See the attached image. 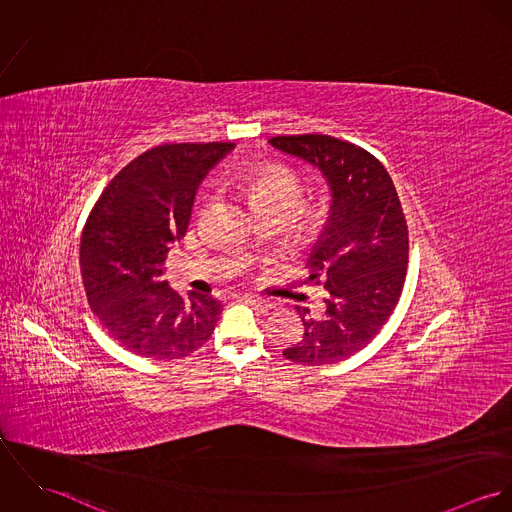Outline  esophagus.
<instances>
[{
  "label": "esophagus",
  "instance_id": "1",
  "mask_svg": "<svg viewBox=\"0 0 512 512\" xmlns=\"http://www.w3.org/2000/svg\"><path fill=\"white\" fill-rule=\"evenodd\" d=\"M242 299H244L246 303H250L252 307H256L258 311H262V313H268V311H272V309L276 307V303H274V301L264 299V297H256V295H244Z\"/></svg>",
  "mask_w": 512,
  "mask_h": 512
}]
</instances>
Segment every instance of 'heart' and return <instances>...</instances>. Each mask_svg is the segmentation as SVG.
Returning a JSON list of instances; mask_svg holds the SVG:
<instances>
[{"instance_id": "b5f03b06", "label": "heart", "mask_w": 512, "mask_h": 512, "mask_svg": "<svg viewBox=\"0 0 512 512\" xmlns=\"http://www.w3.org/2000/svg\"><path fill=\"white\" fill-rule=\"evenodd\" d=\"M242 187L254 201V205L264 213H286L290 215L303 197L301 175L284 163L262 165L240 177ZM323 217L321 207H311L307 222L317 224Z\"/></svg>"}]
</instances>
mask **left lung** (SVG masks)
<instances>
[{
  "label": "left lung",
  "instance_id": "obj_1",
  "mask_svg": "<svg viewBox=\"0 0 512 512\" xmlns=\"http://www.w3.org/2000/svg\"><path fill=\"white\" fill-rule=\"evenodd\" d=\"M270 144L319 167L333 191L331 217L305 284L323 286V311L297 307L299 343L284 357L331 365L365 349L390 319L406 282L408 224L384 165L363 147L325 134L276 136Z\"/></svg>",
  "mask_w": 512,
  "mask_h": 512
}]
</instances>
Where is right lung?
<instances>
[{
  "mask_svg": "<svg viewBox=\"0 0 512 512\" xmlns=\"http://www.w3.org/2000/svg\"><path fill=\"white\" fill-rule=\"evenodd\" d=\"M234 144H163L130 161L100 193L80 238L90 309L124 349L151 361L185 359L213 335L222 303L181 297L163 280L171 242L187 232L195 193Z\"/></svg>",
  "mask_w": 512,
  "mask_h": 512,
  "instance_id": "right-lung-1",
  "label": "right lung"
}]
</instances>
